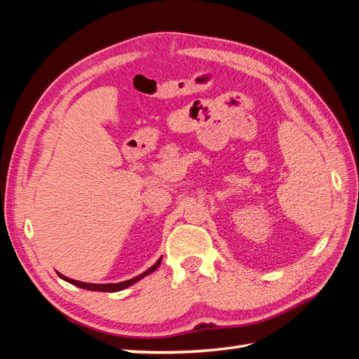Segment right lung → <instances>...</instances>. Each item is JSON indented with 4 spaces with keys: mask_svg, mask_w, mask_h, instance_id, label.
<instances>
[{
    "mask_svg": "<svg viewBox=\"0 0 359 359\" xmlns=\"http://www.w3.org/2000/svg\"><path fill=\"white\" fill-rule=\"evenodd\" d=\"M160 262H161V257L157 260V262L151 266L149 269H147L145 273H142L140 276H137V277H133V278H130V280H126V281H121V283H107V285H93V283H83V281H78V280H73V278H69V277H66V276H62V274H60L58 273V276L62 278V280H66V281H69V283H72V285H74V286H78V287H82V289H88V290H94V292H118V290H123V289H126V287H128V286H132V285H135L136 281H139L140 278H144L145 276H148V274H151V273H154V271L160 266Z\"/></svg>",
    "mask_w": 359,
    "mask_h": 359,
    "instance_id": "1",
    "label": "right lung"
}]
</instances>
